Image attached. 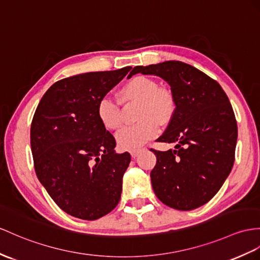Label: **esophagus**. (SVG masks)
<instances>
[{
    "label": "esophagus",
    "instance_id": "34e87169",
    "mask_svg": "<svg viewBox=\"0 0 260 260\" xmlns=\"http://www.w3.org/2000/svg\"><path fill=\"white\" fill-rule=\"evenodd\" d=\"M141 149H137V150H131L130 151V154H131V156H132V159H136V157L141 153Z\"/></svg>",
    "mask_w": 260,
    "mask_h": 260
}]
</instances>
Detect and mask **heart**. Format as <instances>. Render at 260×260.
<instances>
[{
	"label": "heart",
	"instance_id": "1",
	"mask_svg": "<svg viewBox=\"0 0 260 260\" xmlns=\"http://www.w3.org/2000/svg\"><path fill=\"white\" fill-rule=\"evenodd\" d=\"M125 103H138L139 123L128 126L117 136L119 147L123 150H137L159 134V124L166 125L172 120L176 104L172 93L161 89L159 82L147 76H135L120 90ZM97 116L107 130L116 131L123 124L119 105L110 97H104L97 106Z\"/></svg>",
	"mask_w": 260,
	"mask_h": 260
}]
</instances>
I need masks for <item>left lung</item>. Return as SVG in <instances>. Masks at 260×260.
Instances as JSON below:
<instances>
[{
	"label": "left lung",
	"instance_id": "left-lung-1",
	"mask_svg": "<svg viewBox=\"0 0 260 260\" xmlns=\"http://www.w3.org/2000/svg\"><path fill=\"white\" fill-rule=\"evenodd\" d=\"M159 76L171 87L176 108L155 151L151 183L162 203L191 211L207 203L230 175L235 160L237 123L223 88L206 74L179 60L137 66L134 74Z\"/></svg>",
	"mask_w": 260,
	"mask_h": 260
}]
</instances>
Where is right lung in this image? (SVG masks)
Here are the masks:
<instances>
[{"mask_svg": "<svg viewBox=\"0 0 260 260\" xmlns=\"http://www.w3.org/2000/svg\"><path fill=\"white\" fill-rule=\"evenodd\" d=\"M132 67L61 79L37 106L30 149L41 184L62 211L94 220L115 208L131 156L116 153V140L99 121L97 106Z\"/></svg>", "mask_w": 260, "mask_h": 260, "instance_id": "right-lung-1", "label": "right lung"}]
</instances>
